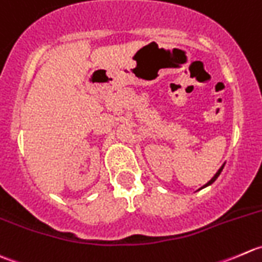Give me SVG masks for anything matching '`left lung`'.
Listing matches in <instances>:
<instances>
[{"label": "left lung", "mask_w": 262, "mask_h": 262, "mask_svg": "<svg viewBox=\"0 0 262 262\" xmlns=\"http://www.w3.org/2000/svg\"><path fill=\"white\" fill-rule=\"evenodd\" d=\"M222 169H223V167H222V168H220V169L218 170V172H216V174H215V176H214V177H213V178H211V180H210V181H209V182H208V183H206V185H205V186H209V185H211V183H213V182H214V181H215V180H216V178H218V176L220 174V172H222ZM205 186H204V187H205Z\"/></svg>", "instance_id": "1"}]
</instances>
